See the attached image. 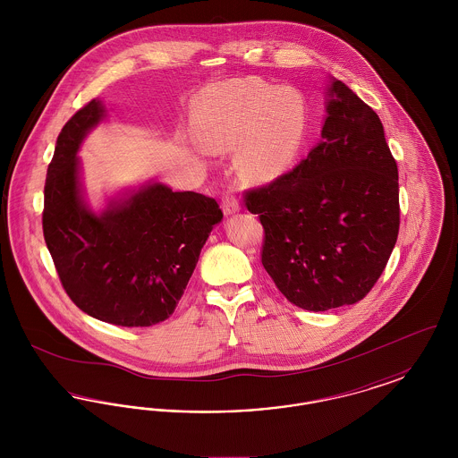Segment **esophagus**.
Returning a JSON list of instances; mask_svg holds the SVG:
<instances>
[{"mask_svg":"<svg viewBox=\"0 0 458 458\" xmlns=\"http://www.w3.org/2000/svg\"><path fill=\"white\" fill-rule=\"evenodd\" d=\"M221 204H223L225 215H233V213H237L240 209L237 197L232 196V194H225V196L221 197Z\"/></svg>","mask_w":458,"mask_h":458,"instance_id":"1","label":"esophagus"}]
</instances>
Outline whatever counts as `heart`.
<instances>
[{"instance_id": "1", "label": "heart", "mask_w": 458, "mask_h": 458, "mask_svg": "<svg viewBox=\"0 0 458 458\" xmlns=\"http://www.w3.org/2000/svg\"><path fill=\"white\" fill-rule=\"evenodd\" d=\"M197 131L215 151L240 146V165L252 176L284 170L304 144L307 108L292 88L235 79L208 89L197 109Z\"/></svg>"}]
</instances>
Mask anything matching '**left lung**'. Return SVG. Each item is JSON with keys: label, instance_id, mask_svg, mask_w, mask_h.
Listing matches in <instances>:
<instances>
[{"label": "left lung", "instance_id": "left-lung-1", "mask_svg": "<svg viewBox=\"0 0 458 458\" xmlns=\"http://www.w3.org/2000/svg\"><path fill=\"white\" fill-rule=\"evenodd\" d=\"M329 92L323 140L292 172L243 192L264 228V269L312 312L362 301L400 228L398 168L379 116L340 81Z\"/></svg>", "mask_w": 458, "mask_h": 458}]
</instances>
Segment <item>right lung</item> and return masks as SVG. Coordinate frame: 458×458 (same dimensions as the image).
<instances>
[{
    "mask_svg": "<svg viewBox=\"0 0 458 458\" xmlns=\"http://www.w3.org/2000/svg\"><path fill=\"white\" fill-rule=\"evenodd\" d=\"M105 116L89 101L60 131L44 183L43 233L72 302L116 327H153L174 314L202 245L223 213L213 197L153 183L90 213L81 199L79 146Z\"/></svg>",
    "mask_w": 458,
    "mask_h": 458,
    "instance_id": "obj_1",
    "label": "right lung"
}]
</instances>
